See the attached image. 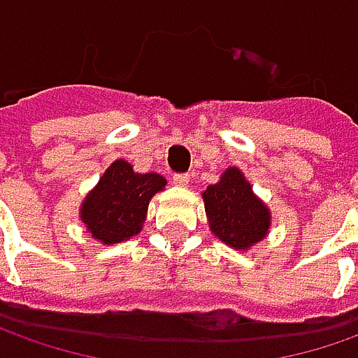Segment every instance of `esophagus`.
Returning a JSON list of instances; mask_svg holds the SVG:
<instances>
[{
    "mask_svg": "<svg viewBox=\"0 0 358 358\" xmlns=\"http://www.w3.org/2000/svg\"><path fill=\"white\" fill-rule=\"evenodd\" d=\"M173 183L177 187H187L189 185V175L187 173H179V175H175L173 177Z\"/></svg>",
    "mask_w": 358,
    "mask_h": 358,
    "instance_id": "34e87169",
    "label": "esophagus"
}]
</instances>
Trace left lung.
Listing matches in <instances>:
<instances>
[{
	"label": "left lung",
	"mask_w": 358,
	"mask_h": 358,
	"mask_svg": "<svg viewBox=\"0 0 358 358\" xmlns=\"http://www.w3.org/2000/svg\"><path fill=\"white\" fill-rule=\"evenodd\" d=\"M209 229L235 251H251L271 229V209L255 195L239 167H229L203 193Z\"/></svg>",
	"instance_id": "obj_1"
}]
</instances>
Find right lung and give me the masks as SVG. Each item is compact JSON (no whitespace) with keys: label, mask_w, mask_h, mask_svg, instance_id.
I'll return each instance as SVG.
<instances>
[{"label":"right lung","mask_w":358,"mask_h":358,"mask_svg":"<svg viewBox=\"0 0 358 358\" xmlns=\"http://www.w3.org/2000/svg\"><path fill=\"white\" fill-rule=\"evenodd\" d=\"M167 179L159 173H137L125 159H115L85 195L79 219L91 239L115 245L141 233L149 201L163 191Z\"/></svg>","instance_id":"obj_1"}]
</instances>
